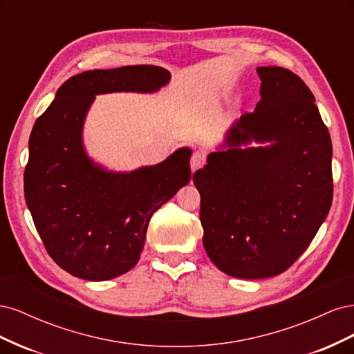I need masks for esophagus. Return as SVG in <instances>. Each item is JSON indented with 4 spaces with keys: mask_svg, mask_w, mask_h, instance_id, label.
I'll list each match as a JSON object with an SVG mask.
<instances>
[{
    "mask_svg": "<svg viewBox=\"0 0 354 354\" xmlns=\"http://www.w3.org/2000/svg\"><path fill=\"white\" fill-rule=\"evenodd\" d=\"M205 153H202L201 151H195L194 153H192V158H190V168L192 171H196L199 168H202L203 165H205Z\"/></svg>",
    "mask_w": 354,
    "mask_h": 354,
    "instance_id": "esophagus-1",
    "label": "esophagus"
}]
</instances>
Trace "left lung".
<instances>
[{"label":"left lung","mask_w":354,"mask_h":354,"mask_svg":"<svg viewBox=\"0 0 354 354\" xmlns=\"http://www.w3.org/2000/svg\"><path fill=\"white\" fill-rule=\"evenodd\" d=\"M261 100L194 174L203 248L221 272L263 279L291 267L332 203V145L315 95L279 66L257 68ZM252 140L269 147L243 148Z\"/></svg>","instance_id":"obj_1"}]
</instances>
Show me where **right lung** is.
Listing matches in <instances>:
<instances>
[{
	"label": "right lung",
	"instance_id": "add662e5",
	"mask_svg": "<svg viewBox=\"0 0 354 354\" xmlns=\"http://www.w3.org/2000/svg\"><path fill=\"white\" fill-rule=\"evenodd\" d=\"M171 73L153 65L94 69L60 85L29 137L26 205L48 255L85 281H109L140 259L152 214L190 181V149L131 173H112L85 153L82 127L103 93H153Z\"/></svg>",
	"mask_w": 354,
	"mask_h": 354
}]
</instances>
